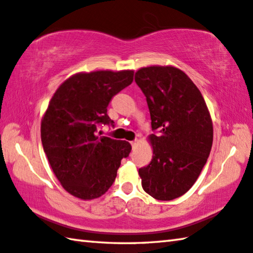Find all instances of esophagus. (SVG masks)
<instances>
[{"label":"esophagus","instance_id":"obj_1","mask_svg":"<svg viewBox=\"0 0 253 253\" xmlns=\"http://www.w3.org/2000/svg\"><path fill=\"white\" fill-rule=\"evenodd\" d=\"M138 143H139V140H138V139H135V140H132V142H130V144H131V146H132V147H135L136 145H138Z\"/></svg>","mask_w":253,"mask_h":253}]
</instances>
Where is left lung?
<instances>
[{
	"label": "left lung",
	"instance_id": "left-lung-1",
	"mask_svg": "<svg viewBox=\"0 0 253 253\" xmlns=\"http://www.w3.org/2000/svg\"><path fill=\"white\" fill-rule=\"evenodd\" d=\"M135 81L146 97L153 130V158L139 169L144 191L160 201L185 194L208 161L213 142L212 118L199 88L173 66L136 71Z\"/></svg>",
	"mask_w": 253,
	"mask_h": 253
}]
</instances>
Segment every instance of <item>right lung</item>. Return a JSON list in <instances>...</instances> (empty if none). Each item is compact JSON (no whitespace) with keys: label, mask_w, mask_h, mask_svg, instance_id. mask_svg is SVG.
<instances>
[{"label":"right lung","mask_w":253,"mask_h":253,"mask_svg":"<svg viewBox=\"0 0 253 253\" xmlns=\"http://www.w3.org/2000/svg\"><path fill=\"white\" fill-rule=\"evenodd\" d=\"M134 79V70L78 72L59 85L41 121V140L62 187L80 200L104 195L114 183L126 140L98 135L100 124L114 122L107 107Z\"/></svg>","instance_id":"right-lung-1"}]
</instances>
